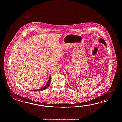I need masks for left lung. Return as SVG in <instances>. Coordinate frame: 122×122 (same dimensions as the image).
Returning <instances> with one entry per match:
<instances>
[{"label":"left lung","mask_w":122,"mask_h":122,"mask_svg":"<svg viewBox=\"0 0 122 122\" xmlns=\"http://www.w3.org/2000/svg\"><path fill=\"white\" fill-rule=\"evenodd\" d=\"M99 42H100V43H102L103 44L105 45L106 46V42L103 39H102V38H100V39H99Z\"/></svg>","instance_id":"8db88e82"}]
</instances>
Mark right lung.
I'll return each instance as SVG.
<instances>
[{"label":"right lung","instance_id":"1","mask_svg":"<svg viewBox=\"0 0 122 122\" xmlns=\"http://www.w3.org/2000/svg\"><path fill=\"white\" fill-rule=\"evenodd\" d=\"M51 75H50L49 79V80L48 81L47 83V84L44 86V87H43L42 88H41V89H37V90H33V91H42V90H44L46 89V88H47L50 85V82H51Z\"/></svg>","mask_w":122,"mask_h":122}]
</instances>
